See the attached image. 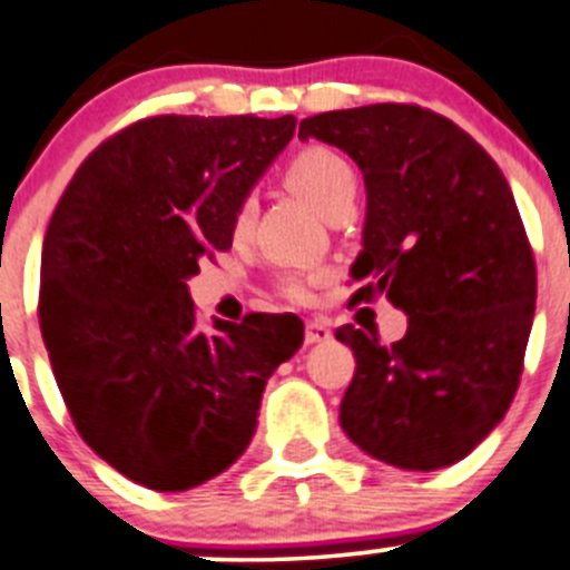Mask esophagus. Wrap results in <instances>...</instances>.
Segmentation results:
<instances>
[{"instance_id": "esophagus-1", "label": "esophagus", "mask_w": 570, "mask_h": 570, "mask_svg": "<svg viewBox=\"0 0 570 570\" xmlns=\"http://www.w3.org/2000/svg\"><path fill=\"white\" fill-rule=\"evenodd\" d=\"M333 338V327H330L327 318H311L305 324V341L307 344H324V341Z\"/></svg>"}]
</instances>
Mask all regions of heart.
Instances as JSON below:
<instances>
[{"instance_id":"b5f03b06","label":"heart","mask_w":570,"mask_h":570,"mask_svg":"<svg viewBox=\"0 0 570 570\" xmlns=\"http://www.w3.org/2000/svg\"><path fill=\"white\" fill-rule=\"evenodd\" d=\"M285 181H288V187L294 189L296 195H302V198L322 215L333 207L335 200L355 193L357 187L355 170H352L350 161H346L338 150L324 148V145H311V148L299 150V154L288 161V167H285ZM254 209H257L254 198H246L240 207H237L235 224H232L237 237H243L252 229ZM318 279H322L318 271H291V274L282 279V288H285L288 296H294V299H305Z\"/></svg>"}]
</instances>
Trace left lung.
Returning a JSON list of instances; mask_svg holds the SVG:
<instances>
[{"mask_svg": "<svg viewBox=\"0 0 570 570\" xmlns=\"http://www.w3.org/2000/svg\"><path fill=\"white\" fill-rule=\"evenodd\" d=\"M341 148L363 173L355 299L386 294L409 316L392 346L341 327L355 377L341 428L400 470L456 464L503 420L532 333L538 274L518 204L487 150L420 106L327 111L299 139Z\"/></svg>", "mask_w": 570, "mask_h": 570, "instance_id": "1", "label": "left lung"}]
</instances>
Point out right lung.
Returning a JSON list of instances; mask_svg holds the SVG:
<instances>
[{"label": "right lung", "instance_id": "right-lung-1", "mask_svg": "<svg viewBox=\"0 0 570 570\" xmlns=\"http://www.w3.org/2000/svg\"><path fill=\"white\" fill-rule=\"evenodd\" d=\"M296 117H150L102 142L58 200L38 318L75 428L117 473L184 492L243 456L296 316L195 322L187 279L232 248L235 213Z\"/></svg>", "mask_w": 570, "mask_h": 570}]
</instances>
